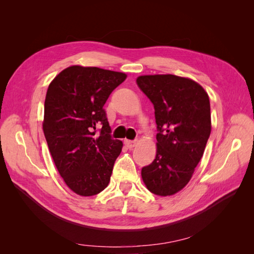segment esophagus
<instances>
[{"mask_svg":"<svg viewBox=\"0 0 254 254\" xmlns=\"http://www.w3.org/2000/svg\"><path fill=\"white\" fill-rule=\"evenodd\" d=\"M124 143H125V145L127 146L128 148H132V147H134V146H135V141H131V140H125V141H124Z\"/></svg>","mask_w":254,"mask_h":254,"instance_id":"obj_1","label":"esophagus"}]
</instances>
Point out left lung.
I'll use <instances>...</instances> for the list:
<instances>
[{"label": "left lung", "mask_w": 254, "mask_h": 254, "mask_svg": "<svg viewBox=\"0 0 254 254\" xmlns=\"http://www.w3.org/2000/svg\"><path fill=\"white\" fill-rule=\"evenodd\" d=\"M155 108L156 159L142 168L151 193L171 196L191 178L211 133L210 99L196 81L172 74L145 75L136 79Z\"/></svg>", "instance_id": "obj_1"}]
</instances>
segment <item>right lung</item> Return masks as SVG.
Masks as SVG:
<instances>
[{"mask_svg":"<svg viewBox=\"0 0 254 254\" xmlns=\"http://www.w3.org/2000/svg\"><path fill=\"white\" fill-rule=\"evenodd\" d=\"M126 74L73 65L49 86L43 132L57 170L80 196H93L110 181L123 143L111 136L104 105Z\"/></svg>","mask_w":254,"mask_h":254,"instance_id":"add662e5","label":"right lung"}]
</instances>
